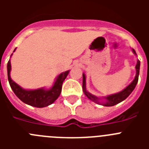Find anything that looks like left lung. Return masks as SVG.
Here are the masks:
<instances>
[{
	"instance_id": "1",
	"label": "left lung",
	"mask_w": 149,
	"mask_h": 149,
	"mask_svg": "<svg viewBox=\"0 0 149 149\" xmlns=\"http://www.w3.org/2000/svg\"><path fill=\"white\" fill-rule=\"evenodd\" d=\"M132 51L133 52H134V54L136 55V51H134V49H132ZM139 66H140V62H139V60H138L137 63H136V76H135V78H134V81L131 83V84H129L128 86H127L125 89H124L123 90L119 92V93H116V94H113V95H111L107 96L106 98H104L105 99H106V101L101 104L105 107L114 106V105L120 103V102H122V101L126 99V98L129 96V95L132 93L133 90H134V88H135V86H136V84H137L138 78H139ZM83 90H84V94L87 96V98H89V99L92 100L93 101H94L95 103L98 104H101L99 102V100L101 99V98H98V97H96V96L90 94V93H88L87 91H86V77H85V74H83Z\"/></svg>"
}]
</instances>
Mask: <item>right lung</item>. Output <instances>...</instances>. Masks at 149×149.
<instances>
[{
  "instance_id": "1",
  "label": "right lung",
  "mask_w": 149,
  "mask_h": 149,
  "mask_svg": "<svg viewBox=\"0 0 149 149\" xmlns=\"http://www.w3.org/2000/svg\"><path fill=\"white\" fill-rule=\"evenodd\" d=\"M15 49L14 50V51H15ZM10 71H11V64H10V60H9L7 63L8 81L12 89L16 95L17 97L21 101H23L24 103L39 108L48 106L53 104L57 99L61 93L63 81H65V77L69 73V71H66L60 74L56 78L53 86L50 89H45L42 88L35 90H25L12 80L10 77Z\"/></svg>"
}]
</instances>
